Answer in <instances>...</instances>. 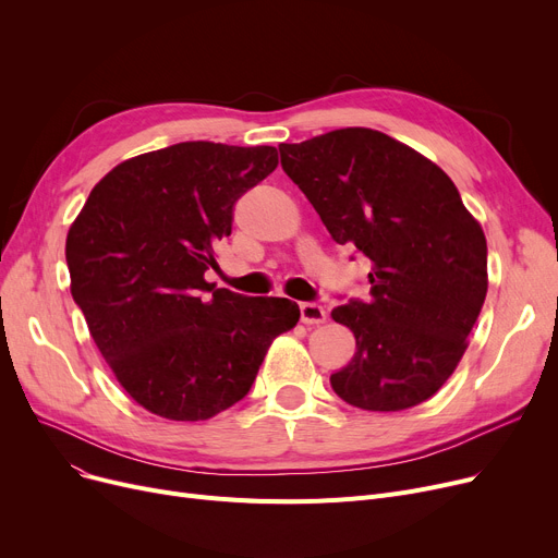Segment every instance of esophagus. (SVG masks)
<instances>
[{"mask_svg":"<svg viewBox=\"0 0 558 558\" xmlns=\"http://www.w3.org/2000/svg\"><path fill=\"white\" fill-rule=\"evenodd\" d=\"M328 318L326 307H320L318 303H301V320L305 326H318Z\"/></svg>","mask_w":558,"mask_h":558,"instance_id":"esophagus-1","label":"esophagus"}]
</instances>
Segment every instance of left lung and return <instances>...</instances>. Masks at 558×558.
<instances>
[{"instance_id":"1","label":"left lung","mask_w":558,"mask_h":558,"mask_svg":"<svg viewBox=\"0 0 558 558\" xmlns=\"http://www.w3.org/2000/svg\"><path fill=\"white\" fill-rule=\"evenodd\" d=\"M278 149L332 240L371 259L368 301L332 310L357 343L330 375L335 393L366 412L425 402L461 362L486 299L480 221L441 167L379 131L339 129Z\"/></svg>"}]
</instances>
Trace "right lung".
<instances>
[{
    "mask_svg": "<svg viewBox=\"0 0 558 558\" xmlns=\"http://www.w3.org/2000/svg\"><path fill=\"white\" fill-rule=\"evenodd\" d=\"M276 167V146L181 142L110 169L70 226L72 296L117 383L146 412L217 416L299 324L289 299L232 294L203 278L234 203Z\"/></svg>",
    "mask_w": 558,
    "mask_h": 558,
    "instance_id": "right-lung-1",
    "label": "right lung"
}]
</instances>
